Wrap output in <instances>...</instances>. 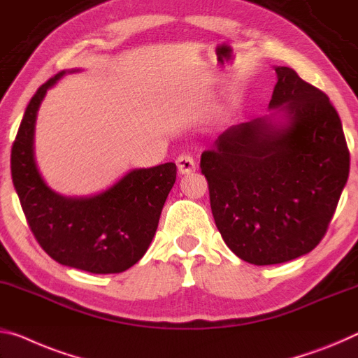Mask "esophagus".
I'll use <instances>...</instances> for the list:
<instances>
[{"instance_id":"obj_1","label":"esophagus","mask_w":358,"mask_h":358,"mask_svg":"<svg viewBox=\"0 0 358 358\" xmlns=\"http://www.w3.org/2000/svg\"><path fill=\"white\" fill-rule=\"evenodd\" d=\"M177 167L180 175L191 173L196 170V161L191 155H180L177 159Z\"/></svg>"}]
</instances>
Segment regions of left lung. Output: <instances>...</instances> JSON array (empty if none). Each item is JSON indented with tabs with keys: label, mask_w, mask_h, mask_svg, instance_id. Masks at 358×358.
I'll return each mask as SVG.
<instances>
[{
	"label": "left lung",
	"mask_w": 358,
	"mask_h": 358,
	"mask_svg": "<svg viewBox=\"0 0 358 358\" xmlns=\"http://www.w3.org/2000/svg\"><path fill=\"white\" fill-rule=\"evenodd\" d=\"M275 73L269 101L275 115L231 126L201 157L221 237L257 266L285 263L319 245L350 164L327 94L292 68Z\"/></svg>",
	"instance_id": "1"
}]
</instances>
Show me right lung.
<instances>
[{
	"mask_svg": "<svg viewBox=\"0 0 358 358\" xmlns=\"http://www.w3.org/2000/svg\"><path fill=\"white\" fill-rule=\"evenodd\" d=\"M64 75L44 83L27 106L10 151L13 183L33 236L50 258L92 274H117L148 250L177 166L130 170L111 188L89 197L50 189L36 167L35 124L48 89Z\"/></svg>",
	"mask_w": 358,
	"mask_h": 358,
	"instance_id": "1",
	"label": "right lung"
}]
</instances>
